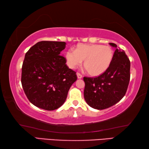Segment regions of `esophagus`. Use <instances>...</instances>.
<instances>
[{"mask_svg":"<svg viewBox=\"0 0 149 149\" xmlns=\"http://www.w3.org/2000/svg\"><path fill=\"white\" fill-rule=\"evenodd\" d=\"M76 75H77V77L78 79H81L82 77H83L82 75L81 74H79V73H77Z\"/></svg>","mask_w":149,"mask_h":149,"instance_id":"obj_1","label":"esophagus"}]
</instances>
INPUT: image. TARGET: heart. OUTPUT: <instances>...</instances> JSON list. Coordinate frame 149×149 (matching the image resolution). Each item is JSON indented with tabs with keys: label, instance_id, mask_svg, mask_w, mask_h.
I'll return each mask as SVG.
<instances>
[{
	"label": "heart",
	"instance_id": "heart-1",
	"mask_svg": "<svg viewBox=\"0 0 149 149\" xmlns=\"http://www.w3.org/2000/svg\"><path fill=\"white\" fill-rule=\"evenodd\" d=\"M114 51L109 46L99 44H78L74 51L68 50L65 54L67 65L74 69L84 61V66L91 76H99L107 71L112 63Z\"/></svg>",
	"mask_w": 149,
	"mask_h": 149
}]
</instances>
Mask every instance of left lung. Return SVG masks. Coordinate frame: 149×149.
Listing matches in <instances>:
<instances>
[{
	"label": "left lung",
	"instance_id": "obj_1",
	"mask_svg": "<svg viewBox=\"0 0 149 149\" xmlns=\"http://www.w3.org/2000/svg\"><path fill=\"white\" fill-rule=\"evenodd\" d=\"M116 50L112 63L104 74L96 77H84V98L95 109L103 110L114 105L124 97L130 79V61L124 50Z\"/></svg>",
	"mask_w": 149,
	"mask_h": 149
}]
</instances>
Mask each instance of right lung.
I'll list each match as a JSON object with an SVG mask.
<instances>
[{
  "label": "right lung",
  "instance_id": "add662e5",
  "mask_svg": "<svg viewBox=\"0 0 149 149\" xmlns=\"http://www.w3.org/2000/svg\"><path fill=\"white\" fill-rule=\"evenodd\" d=\"M65 42L40 41L25 55L22 85L27 99L35 107L54 110L64 104L76 72L65 64L61 52Z\"/></svg>",
  "mask_w": 149,
  "mask_h": 149
}]
</instances>
